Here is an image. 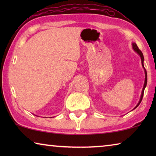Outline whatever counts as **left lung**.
<instances>
[{"label": "left lung", "instance_id": "left-lung-1", "mask_svg": "<svg viewBox=\"0 0 156 156\" xmlns=\"http://www.w3.org/2000/svg\"><path fill=\"white\" fill-rule=\"evenodd\" d=\"M132 47H133V49L134 50V51H135L137 54H138L139 56H140V58H141V62H142V67L144 68V74H145V79H144V86H143V88H142V94H141V96H140V100H139V102H138V105H136V106L134 107V109H135L136 108H137L138 107V105L140 104V102H141V101H142V98H143V95H144V89H145V87H146V86H147V71H146V69H144V56H143V54H142V51H140V50L139 49V48L138 47V46H137V44L135 43H132Z\"/></svg>", "mask_w": 156, "mask_h": 156}]
</instances>
